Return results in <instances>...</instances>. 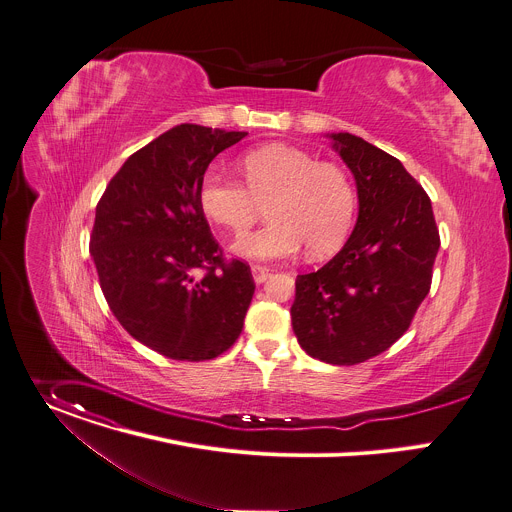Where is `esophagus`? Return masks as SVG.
Wrapping results in <instances>:
<instances>
[{"mask_svg":"<svg viewBox=\"0 0 512 512\" xmlns=\"http://www.w3.org/2000/svg\"><path fill=\"white\" fill-rule=\"evenodd\" d=\"M251 273H253V280L257 282V284H263L267 277L271 275V269L269 267H265V265H253L251 267Z\"/></svg>","mask_w":512,"mask_h":512,"instance_id":"obj_1","label":"esophagus"}]
</instances>
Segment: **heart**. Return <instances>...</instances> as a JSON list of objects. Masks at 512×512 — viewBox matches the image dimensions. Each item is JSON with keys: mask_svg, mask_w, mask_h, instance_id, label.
<instances>
[{"mask_svg": "<svg viewBox=\"0 0 512 512\" xmlns=\"http://www.w3.org/2000/svg\"><path fill=\"white\" fill-rule=\"evenodd\" d=\"M239 167L245 185L210 171L198 192L204 216L232 235H243L261 208L267 210L269 222L232 245L237 255L273 261L296 255L304 245L310 257H324L343 245L357 198L341 165L273 143L247 153Z\"/></svg>", "mask_w": 512, "mask_h": 512, "instance_id": "heart-1", "label": "heart"}]
</instances>
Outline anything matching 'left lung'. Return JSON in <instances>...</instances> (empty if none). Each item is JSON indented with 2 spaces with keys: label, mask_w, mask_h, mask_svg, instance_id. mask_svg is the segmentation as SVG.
<instances>
[{
  "label": "left lung",
  "mask_w": 512,
  "mask_h": 512,
  "mask_svg": "<svg viewBox=\"0 0 512 512\" xmlns=\"http://www.w3.org/2000/svg\"><path fill=\"white\" fill-rule=\"evenodd\" d=\"M329 138L355 177L359 214L343 249L296 277L290 314L310 357L355 365L408 331L431 290L441 241L427 192L396 157L349 132Z\"/></svg>",
  "instance_id": "1"
}]
</instances>
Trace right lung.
<instances>
[{
    "mask_svg": "<svg viewBox=\"0 0 512 512\" xmlns=\"http://www.w3.org/2000/svg\"><path fill=\"white\" fill-rule=\"evenodd\" d=\"M245 136L179 124L130 155L98 202L89 251L106 302L169 359H214L243 331L253 275L224 261L198 192L212 159Z\"/></svg>",
    "mask_w": 512,
    "mask_h": 512,
    "instance_id": "1",
    "label": "right lung"
}]
</instances>
